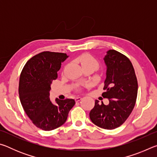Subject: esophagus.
Listing matches in <instances>:
<instances>
[{
  "instance_id": "1",
  "label": "esophagus",
  "mask_w": 157,
  "mask_h": 157,
  "mask_svg": "<svg viewBox=\"0 0 157 157\" xmlns=\"http://www.w3.org/2000/svg\"><path fill=\"white\" fill-rule=\"evenodd\" d=\"M82 100V98L81 97H77L76 98H75V101L76 102H79V100Z\"/></svg>"
}]
</instances>
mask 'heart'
<instances>
[{
    "instance_id": "b5f03b06",
    "label": "heart",
    "mask_w": 157,
    "mask_h": 157,
    "mask_svg": "<svg viewBox=\"0 0 157 157\" xmlns=\"http://www.w3.org/2000/svg\"><path fill=\"white\" fill-rule=\"evenodd\" d=\"M76 62L80 63L84 68H93L97 70L100 66V62L97 58L90 53H83L76 57Z\"/></svg>"
}]
</instances>
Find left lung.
Returning <instances> with one entry per match:
<instances>
[{
    "mask_svg": "<svg viewBox=\"0 0 157 157\" xmlns=\"http://www.w3.org/2000/svg\"><path fill=\"white\" fill-rule=\"evenodd\" d=\"M107 66L104 83V98L108 105L95 100L89 116L95 125L113 129L123 124L131 114L136 103L138 82L131 61L122 53L110 50L105 57Z\"/></svg>",
    "mask_w": 157,
    "mask_h": 157,
    "instance_id": "1",
    "label": "left lung"
}]
</instances>
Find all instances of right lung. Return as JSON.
I'll return each instance as SVG.
<instances>
[{"label": "right lung", "mask_w": 157, "mask_h": 157, "mask_svg": "<svg viewBox=\"0 0 157 157\" xmlns=\"http://www.w3.org/2000/svg\"><path fill=\"white\" fill-rule=\"evenodd\" d=\"M68 57L66 53L44 51L29 59L21 71L18 94L25 113L34 125L51 131L64 124L75 104L73 99L50 102V84L57 78V71Z\"/></svg>", "instance_id": "right-lung-1"}]
</instances>
